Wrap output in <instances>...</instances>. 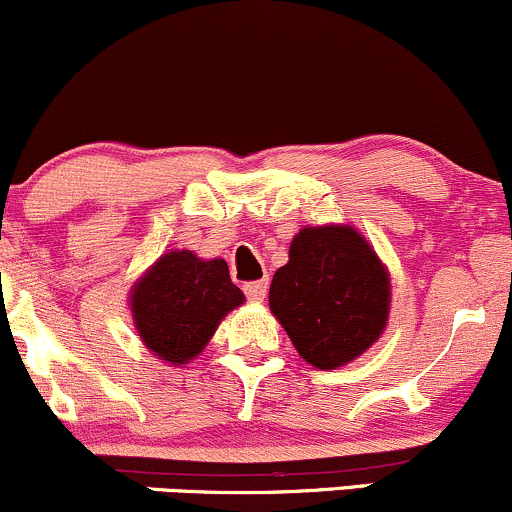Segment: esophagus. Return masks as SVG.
I'll list each match as a JSON object with an SVG mask.
<instances>
[{"mask_svg":"<svg viewBox=\"0 0 512 512\" xmlns=\"http://www.w3.org/2000/svg\"><path fill=\"white\" fill-rule=\"evenodd\" d=\"M267 289H269V281H267V279H262V281H248V284L243 286L245 296H248L250 301H255V303L264 301V296H267Z\"/></svg>","mask_w":512,"mask_h":512,"instance_id":"1","label":"esophagus"}]
</instances>
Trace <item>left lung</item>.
Returning a JSON list of instances; mask_svg holds the SVG:
<instances>
[{
  "label": "left lung",
  "mask_w": 512,
  "mask_h": 512,
  "mask_svg": "<svg viewBox=\"0 0 512 512\" xmlns=\"http://www.w3.org/2000/svg\"><path fill=\"white\" fill-rule=\"evenodd\" d=\"M269 308L305 361L330 370L368 349L390 310V279L361 233L303 228L276 269Z\"/></svg>",
  "instance_id": "1"
}]
</instances>
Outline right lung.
Returning a JSON list of instances; mask_svg holds the SVG:
<instances>
[{
  "mask_svg": "<svg viewBox=\"0 0 512 512\" xmlns=\"http://www.w3.org/2000/svg\"><path fill=\"white\" fill-rule=\"evenodd\" d=\"M245 301L223 260L168 252L134 286L132 313L142 342L170 363L197 356L228 310Z\"/></svg>",
  "mask_w": 512,
  "mask_h": 512,
  "instance_id": "add662e5",
  "label": "right lung"
}]
</instances>
